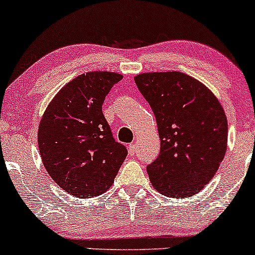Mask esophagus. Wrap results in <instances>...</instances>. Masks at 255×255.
Returning <instances> with one entry per match:
<instances>
[{
    "label": "esophagus",
    "instance_id": "esophagus-1",
    "mask_svg": "<svg viewBox=\"0 0 255 255\" xmlns=\"http://www.w3.org/2000/svg\"><path fill=\"white\" fill-rule=\"evenodd\" d=\"M128 152H129L130 156H134V154H135V152H136L135 145H134V144H129V145H128Z\"/></svg>",
    "mask_w": 255,
    "mask_h": 255
}]
</instances>
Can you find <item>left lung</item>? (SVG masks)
Wrapping results in <instances>:
<instances>
[{"label":"left lung","mask_w":255,"mask_h":255,"mask_svg":"<svg viewBox=\"0 0 255 255\" xmlns=\"http://www.w3.org/2000/svg\"><path fill=\"white\" fill-rule=\"evenodd\" d=\"M134 80L156 116L159 133V156L147 165L152 186L170 198L197 194L225 156L223 107L204 84L184 73H144Z\"/></svg>","instance_id":"8db88e82"}]
</instances>
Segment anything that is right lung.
I'll return each mask as SVG.
<instances>
[{"label": "right lung", "instance_id": "right-lung-1", "mask_svg": "<svg viewBox=\"0 0 255 255\" xmlns=\"http://www.w3.org/2000/svg\"><path fill=\"white\" fill-rule=\"evenodd\" d=\"M122 79L113 72H89L69 81L52 98L38 128L43 164L63 191L93 198L110 188L127 156L115 141L102 105Z\"/></svg>", "mask_w": 255, "mask_h": 255}]
</instances>
